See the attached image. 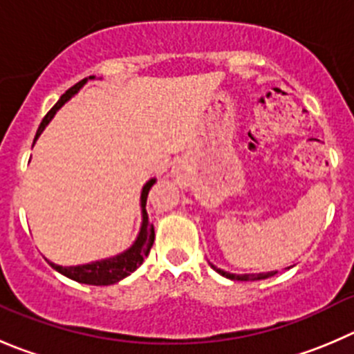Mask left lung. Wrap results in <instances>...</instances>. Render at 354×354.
Returning a JSON list of instances; mask_svg holds the SVG:
<instances>
[{"label": "left lung", "instance_id": "obj_1", "mask_svg": "<svg viewBox=\"0 0 354 354\" xmlns=\"http://www.w3.org/2000/svg\"><path fill=\"white\" fill-rule=\"evenodd\" d=\"M214 271H217L218 274L227 278V280H233V281H257V280H266V278H271L274 276L278 271H268V272H248V274H234V272L230 271H224V269L217 268V266L210 264Z\"/></svg>", "mask_w": 354, "mask_h": 354}]
</instances>
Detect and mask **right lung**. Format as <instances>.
I'll use <instances>...</instances> for the list:
<instances>
[{
  "label": "right lung",
  "mask_w": 354,
  "mask_h": 354,
  "mask_svg": "<svg viewBox=\"0 0 354 354\" xmlns=\"http://www.w3.org/2000/svg\"><path fill=\"white\" fill-rule=\"evenodd\" d=\"M90 80H95V76H90V78L82 80L80 83H76L74 86H71L66 93L59 99V102L52 107V109L46 113V116L43 118L41 124H39L38 132H36L35 142L38 140V137L41 136L43 130L48 127L50 121L53 120V116L57 114V111L64 106L69 99H73L83 86L86 85V82ZM156 184V179H149L146 184L142 186V191H140V215H142V221H140V227L139 233H137L136 240L133 243L130 245L127 250L120 252L116 255H111V257L106 259H99V261H92L86 262V264H78V266H59L55 262H50L48 264L52 266L55 271H59L60 274L67 276L71 280L78 281V283H85V285H114L118 281H121L123 278L132 274L137 268L144 262V259L147 257L149 254L151 247H153L154 241V225L149 222V215H147L146 210V201H147V194H149L151 187Z\"/></svg>",
  "instance_id": "1"
}]
</instances>
